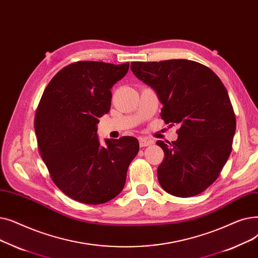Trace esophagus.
<instances>
[{
  "mask_svg": "<svg viewBox=\"0 0 258 258\" xmlns=\"http://www.w3.org/2000/svg\"><path fill=\"white\" fill-rule=\"evenodd\" d=\"M139 142H140V146L141 147H147L152 144V141L151 140H148L146 138H139Z\"/></svg>",
  "mask_w": 258,
  "mask_h": 258,
  "instance_id": "esophagus-1",
  "label": "esophagus"
}]
</instances>
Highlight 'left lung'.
<instances>
[{
    "label": "left lung",
    "mask_w": 258,
    "mask_h": 258,
    "mask_svg": "<svg viewBox=\"0 0 258 258\" xmlns=\"http://www.w3.org/2000/svg\"><path fill=\"white\" fill-rule=\"evenodd\" d=\"M130 68L157 93L166 124L179 126L176 141L156 142L165 153L159 185L177 198L202 193L227 163L236 129L224 84L210 68L189 59L132 62Z\"/></svg>",
    "instance_id": "left-lung-1"
}]
</instances>
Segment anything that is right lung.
<instances>
[{"instance_id":"add662e5","label":"right lung","mask_w":258,"mask_h":258,"mask_svg":"<svg viewBox=\"0 0 258 258\" xmlns=\"http://www.w3.org/2000/svg\"><path fill=\"white\" fill-rule=\"evenodd\" d=\"M129 63L80 60L49 82L34 116L39 150L56 187L88 205L107 203L124 189L137 156L136 138H97L99 117L108 113L111 88L126 76Z\"/></svg>"}]
</instances>
